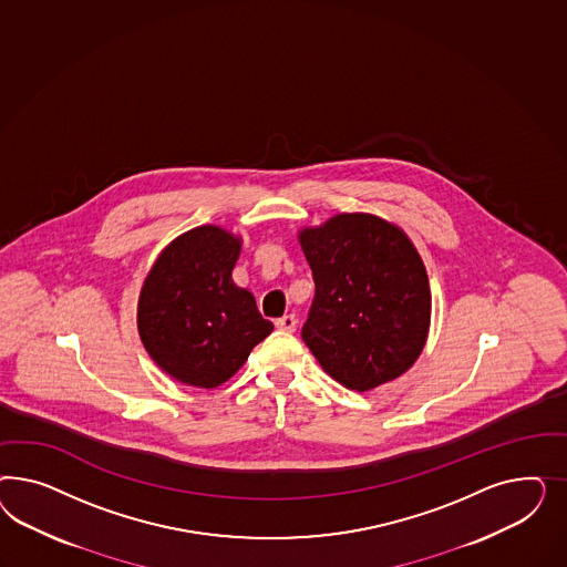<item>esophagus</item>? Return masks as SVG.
Wrapping results in <instances>:
<instances>
[{
	"mask_svg": "<svg viewBox=\"0 0 567 567\" xmlns=\"http://www.w3.org/2000/svg\"><path fill=\"white\" fill-rule=\"evenodd\" d=\"M276 328H280V330H285V332H292L295 328H297V318L289 313V316H282L280 320H276Z\"/></svg>",
	"mask_w": 567,
	"mask_h": 567,
	"instance_id": "esophagus-1",
	"label": "esophagus"
}]
</instances>
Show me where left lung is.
Instances as JSON below:
<instances>
[{"label":"left lung","instance_id":"1","mask_svg":"<svg viewBox=\"0 0 567 567\" xmlns=\"http://www.w3.org/2000/svg\"><path fill=\"white\" fill-rule=\"evenodd\" d=\"M316 282L303 341L328 377L372 391L405 374L429 339V275L412 239L374 214L299 230Z\"/></svg>","mask_w":567,"mask_h":567}]
</instances>
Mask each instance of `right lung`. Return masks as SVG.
Segmentation results:
<instances>
[{
	"instance_id": "right-lung-1",
	"label": "right lung",
	"mask_w": 567,
	"mask_h": 567,
	"mask_svg": "<svg viewBox=\"0 0 567 567\" xmlns=\"http://www.w3.org/2000/svg\"><path fill=\"white\" fill-rule=\"evenodd\" d=\"M240 245L223 226H195L162 249L143 280L138 337L150 358L187 386H220L275 330L254 295L233 280Z\"/></svg>"
}]
</instances>
